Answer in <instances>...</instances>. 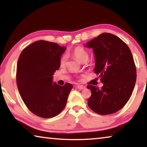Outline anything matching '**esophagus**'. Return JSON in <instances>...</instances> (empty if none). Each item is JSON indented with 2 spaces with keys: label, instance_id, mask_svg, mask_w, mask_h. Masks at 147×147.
I'll use <instances>...</instances> for the list:
<instances>
[{
  "label": "esophagus",
  "instance_id": "esophagus-1",
  "mask_svg": "<svg viewBox=\"0 0 147 147\" xmlns=\"http://www.w3.org/2000/svg\"><path fill=\"white\" fill-rule=\"evenodd\" d=\"M77 88L79 89H84L86 88V87L84 86H82V85H78L77 86Z\"/></svg>",
  "mask_w": 147,
  "mask_h": 147
}]
</instances>
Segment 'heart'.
I'll list each match as a JSON object with an SVG mask.
<instances>
[{"label": "heart", "mask_w": 147, "mask_h": 147, "mask_svg": "<svg viewBox=\"0 0 147 147\" xmlns=\"http://www.w3.org/2000/svg\"><path fill=\"white\" fill-rule=\"evenodd\" d=\"M72 54H73L74 56L78 59L80 61L84 63L88 61L89 59V53L88 52L86 51L85 49H84L82 47H76L73 49L72 51ZM67 56L66 54H63V56L61 57L60 59H59V65L61 67H63L67 63Z\"/></svg>", "instance_id": "obj_1"}]
</instances>
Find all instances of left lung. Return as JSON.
Here are the masks:
<instances>
[{
  "mask_svg": "<svg viewBox=\"0 0 147 147\" xmlns=\"http://www.w3.org/2000/svg\"><path fill=\"white\" fill-rule=\"evenodd\" d=\"M95 56L94 72L99 75L103 86L87 88L91 91L88 104L100 115L120 110L132 94L136 81V68L130 49L112 34L103 33L86 44Z\"/></svg>",
  "mask_w": 147,
  "mask_h": 147,
  "instance_id": "8db88e82",
  "label": "left lung"
}]
</instances>
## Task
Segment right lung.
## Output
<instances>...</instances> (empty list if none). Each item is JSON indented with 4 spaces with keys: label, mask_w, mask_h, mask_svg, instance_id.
<instances>
[{
    "label": "right lung",
    "mask_w": 147,
    "mask_h": 147,
    "mask_svg": "<svg viewBox=\"0 0 147 147\" xmlns=\"http://www.w3.org/2000/svg\"><path fill=\"white\" fill-rule=\"evenodd\" d=\"M66 48L43 40L24 49L17 65L16 80L20 95L27 108L42 118H52L64 109L73 85L53 83L59 59Z\"/></svg>",
    "instance_id": "1"
}]
</instances>
